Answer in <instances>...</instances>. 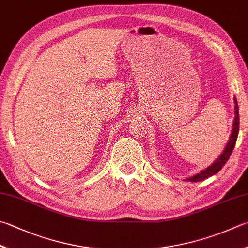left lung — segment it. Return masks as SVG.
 <instances>
[{
  "label": "left lung",
  "mask_w": 248,
  "mask_h": 248,
  "mask_svg": "<svg viewBox=\"0 0 248 248\" xmlns=\"http://www.w3.org/2000/svg\"><path fill=\"white\" fill-rule=\"evenodd\" d=\"M234 121H233V128L230 135V138H229V141L227 143V146L223 149L222 153L219 155L216 161H214L213 164L211 166H208L205 168V170H201L198 174H195L193 176L189 177V178H186V180H189L191 182H195V181H202L204 179H207L208 177H212L215 174L221 170V168L225 166L227 161L230 157L231 153L234 149V146L236 143V139H237V135H239V126H240V115H239V106H237V100L234 97Z\"/></svg>",
  "instance_id": "1"
}]
</instances>
